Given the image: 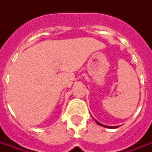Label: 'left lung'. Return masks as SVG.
Listing matches in <instances>:
<instances>
[{"mask_svg":"<svg viewBox=\"0 0 152 152\" xmlns=\"http://www.w3.org/2000/svg\"><path fill=\"white\" fill-rule=\"evenodd\" d=\"M94 121H96V123L98 124H99V125H101V126H102V127H105V128H109V129H115V128H118L119 126H107V125H104V124H101V123H99V121H97L96 120H94Z\"/></svg>","mask_w":152,"mask_h":152,"instance_id":"obj_1","label":"left lung"}]
</instances>
